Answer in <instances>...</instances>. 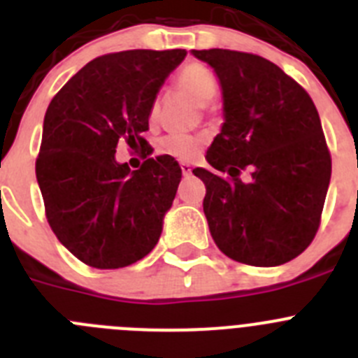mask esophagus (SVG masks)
<instances>
[{"label":"esophagus","instance_id":"obj_1","mask_svg":"<svg viewBox=\"0 0 358 358\" xmlns=\"http://www.w3.org/2000/svg\"><path fill=\"white\" fill-rule=\"evenodd\" d=\"M181 170H182V173H185V176H189V173H192V169H189L188 163H181Z\"/></svg>","mask_w":358,"mask_h":358}]
</instances>
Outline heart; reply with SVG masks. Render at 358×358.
I'll list each match as a JSON object with an SVG mask.
<instances>
[{
	"mask_svg": "<svg viewBox=\"0 0 358 358\" xmlns=\"http://www.w3.org/2000/svg\"><path fill=\"white\" fill-rule=\"evenodd\" d=\"M179 85L188 94L197 100L199 103L206 106L217 94V78H215L213 71L208 69L206 66L197 64H188L182 68V71L179 73V78H177ZM204 140L199 138V136H186V134H173L169 136L166 140L163 141V150L169 154V156L177 157V159L189 161L194 159L195 156L201 150Z\"/></svg>",
	"mask_w": 358,
	"mask_h": 358,
	"instance_id": "heart-1",
	"label": "heart"
}]
</instances>
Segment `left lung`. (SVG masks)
<instances>
[{
	"label": "left lung",
	"mask_w": 358,
	"mask_h": 358,
	"mask_svg": "<svg viewBox=\"0 0 358 358\" xmlns=\"http://www.w3.org/2000/svg\"><path fill=\"white\" fill-rule=\"evenodd\" d=\"M220 82L222 129L206 152L218 172L204 215L218 249L240 264L274 267L301 255L317 233L331 157L312 98L260 55L192 50Z\"/></svg>",
	"instance_id": "left-lung-1"
}]
</instances>
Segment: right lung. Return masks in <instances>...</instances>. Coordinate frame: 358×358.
Wrapping results in <instances>:
<instances>
[{
  "label": "right lung",
  "mask_w": 358,
  "mask_h": 358,
  "mask_svg": "<svg viewBox=\"0 0 358 358\" xmlns=\"http://www.w3.org/2000/svg\"><path fill=\"white\" fill-rule=\"evenodd\" d=\"M186 50H127L102 55L73 75L50 102L36 176L59 242L96 268L141 260L163 231L181 166L148 157L132 172L115 157L118 141L152 152L141 132L161 85Z\"/></svg>",
  "instance_id": "1"
}]
</instances>
